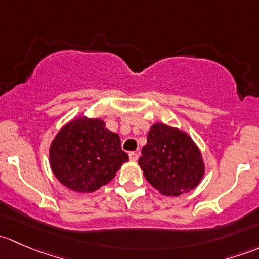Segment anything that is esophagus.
I'll use <instances>...</instances> for the list:
<instances>
[{"label":"esophagus","instance_id":"obj_1","mask_svg":"<svg viewBox=\"0 0 259 259\" xmlns=\"http://www.w3.org/2000/svg\"><path fill=\"white\" fill-rule=\"evenodd\" d=\"M129 158H130V160H132V161H137L138 159H139V154L132 151V153H129Z\"/></svg>","mask_w":259,"mask_h":259}]
</instances>
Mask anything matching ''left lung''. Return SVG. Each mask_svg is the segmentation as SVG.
<instances>
[{"label":"left lung","mask_w":259,"mask_h":259,"mask_svg":"<svg viewBox=\"0 0 259 259\" xmlns=\"http://www.w3.org/2000/svg\"><path fill=\"white\" fill-rule=\"evenodd\" d=\"M139 165L153 188L170 197L197 188L205 174L202 151L192 137L163 122L150 126Z\"/></svg>","instance_id":"left-lung-1"}]
</instances>
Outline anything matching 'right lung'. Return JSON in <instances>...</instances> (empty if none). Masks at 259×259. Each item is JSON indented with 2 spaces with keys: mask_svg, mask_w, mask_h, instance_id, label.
Listing matches in <instances>:
<instances>
[{
  "mask_svg": "<svg viewBox=\"0 0 259 259\" xmlns=\"http://www.w3.org/2000/svg\"><path fill=\"white\" fill-rule=\"evenodd\" d=\"M50 166L64 187L93 193L114 179L129 156L120 137L99 117L77 116L59 130L49 150Z\"/></svg>",
  "mask_w": 259,
  "mask_h": 259,
  "instance_id": "1",
  "label": "right lung"
}]
</instances>
